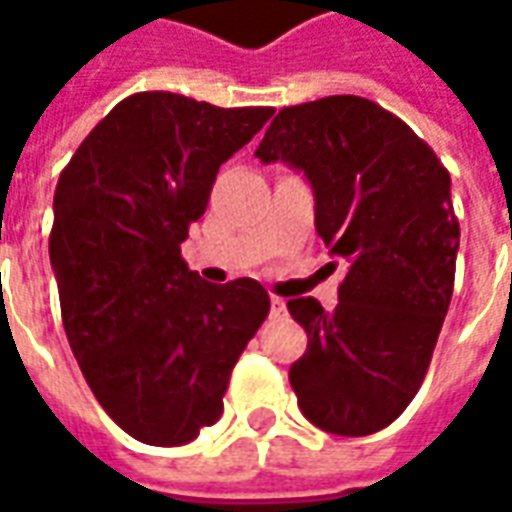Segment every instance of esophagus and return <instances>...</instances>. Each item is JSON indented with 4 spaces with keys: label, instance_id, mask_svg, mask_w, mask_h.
Wrapping results in <instances>:
<instances>
[{
    "label": "esophagus",
    "instance_id": "1",
    "mask_svg": "<svg viewBox=\"0 0 512 512\" xmlns=\"http://www.w3.org/2000/svg\"><path fill=\"white\" fill-rule=\"evenodd\" d=\"M285 299L282 296H271V315H285Z\"/></svg>",
    "mask_w": 512,
    "mask_h": 512
}]
</instances>
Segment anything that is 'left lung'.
Listing matches in <instances>:
<instances>
[{"instance_id": "obj_1", "label": "left lung", "mask_w": 512, "mask_h": 512, "mask_svg": "<svg viewBox=\"0 0 512 512\" xmlns=\"http://www.w3.org/2000/svg\"><path fill=\"white\" fill-rule=\"evenodd\" d=\"M255 156L304 169L315 230L348 260L334 312L312 296L288 301L310 337L290 386L312 425L370 436L414 400L450 307L461 241L450 172L400 117L359 95L279 109Z\"/></svg>"}]
</instances>
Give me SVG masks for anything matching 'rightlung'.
<instances>
[{
	"label": "right lung",
	"mask_w": 512,
	"mask_h": 512,
	"mask_svg": "<svg viewBox=\"0 0 512 512\" xmlns=\"http://www.w3.org/2000/svg\"><path fill=\"white\" fill-rule=\"evenodd\" d=\"M271 115L134 93L60 172L49 255L62 326L98 403L136 441L186 444L222 417L235 362L268 318L257 279L211 285L180 244L219 167Z\"/></svg>",
	"instance_id": "1"
}]
</instances>
